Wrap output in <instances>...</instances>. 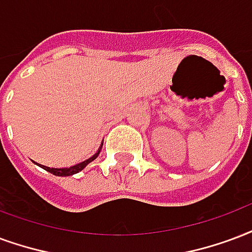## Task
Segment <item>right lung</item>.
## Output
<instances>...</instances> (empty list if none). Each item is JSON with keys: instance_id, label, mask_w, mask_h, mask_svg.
<instances>
[{"instance_id": "right-lung-1", "label": "right lung", "mask_w": 252, "mask_h": 252, "mask_svg": "<svg viewBox=\"0 0 252 252\" xmlns=\"http://www.w3.org/2000/svg\"><path fill=\"white\" fill-rule=\"evenodd\" d=\"M102 147V145H101ZM101 147L98 148V151L96 152V154L93 155L92 158H89V159H87L85 161H81V163L76 164V165H72V167H69V168H50V167H46V165H41V164H38L41 168H44L45 171H48V172L53 173V175H56V176H72V175H74V173L80 172V171H83L87 165H88L91 161H93V160L96 159L98 156V154H100V151H101ZM37 164V163H36Z\"/></svg>"}]
</instances>
